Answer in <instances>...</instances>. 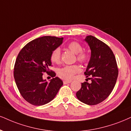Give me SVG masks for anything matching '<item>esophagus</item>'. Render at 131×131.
<instances>
[{
    "label": "esophagus",
    "mask_w": 131,
    "mask_h": 131,
    "mask_svg": "<svg viewBox=\"0 0 131 131\" xmlns=\"http://www.w3.org/2000/svg\"><path fill=\"white\" fill-rule=\"evenodd\" d=\"M71 82H72V81H66V80L63 81V83H64V84H67L70 83Z\"/></svg>",
    "instance_id": "34e87169"
}]
</instances>
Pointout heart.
Instances as JSON below:
<instances>
[{
	"mask_svg": "<svg viewBox=\"0 0 131 131\" xmlns=\"http://www.w3.org/2000/svg\"><path fill=\"white\" fill-rule=\"evenodd\" d=\"M67 48L73 51L77 55V59L79 62L85 63L89 58V54L83 51V47L81 43L77 41H72L67 45ZM51 62L58 64L61 61V50L59 48H56L52 51L50 55ZM80 67L78 65L66 66L59 69L58 71V75L61 78L66 80H70L73 78L77 73H80Z\"/></svg>",
	"mask_w": 131,
	"mask_h": 131,
	"instance_id": "heart-1",
	"label": "heart"
}]
</instances>
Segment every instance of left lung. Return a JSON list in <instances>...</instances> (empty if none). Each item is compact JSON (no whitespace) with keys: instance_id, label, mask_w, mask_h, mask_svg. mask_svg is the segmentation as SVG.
Segmentation results:
<instances>
[{"instance_id":"1","label":"left lung","mask_w":131,"mask_h":131,"mask_svg":"<svg viewBox=\"0 0 131 131\" xmlns=\"http://www.w3.org/2000/svg\"><path fill=\"white\" fill-rule=\"evenodd\" d=\"M85 41L91 50V57L84 72L91 83L84 82L76 93L80 101L96 105L107 98L114 89L118 69L114 53L107 44L95 37L88 36Z\"/></svg>"}]
</instances>
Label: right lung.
<instances>
[{
  "mask_svg": "<svg viewBox=\"0 0 131 131\" xmlns=\"http://www.w3.org/2000/svg\"><path fill=\"white\" fill-rule=\"evenodd\" d=\"M63 38L46 36L30 41L21 49L14 67V78L20 95L27 102L42 106L55 97L63 85L51 66L50 55L62 43ZM47 73L53 78L50 83L43 80Z\"/></svg>",
  "mask_w": 131,
  "mask_h": 131,
  "instance_id": "1",
  "label": "right lung"
}]
</instances>
